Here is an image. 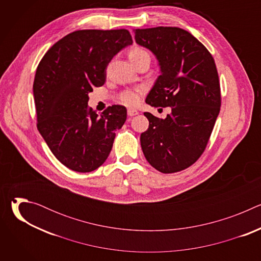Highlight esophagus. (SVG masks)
I'll list each match as a JSON object with an SVG mask.
<instances>
[{"mask_svg": "<svg viewBox=\"0 0 261 261\" xmlns=\"http://www.w3.org/2000/svg\"><path fill=\"white\" fill-rule=\"evenodd\" d=\"M127 114H128V116H129V117H133V116H136V115H138V111H137L136 109H132V108H129V109L127 110Z\"/></svg>", "mask_w": 261, "mask_h": 261, "instance_id": "34e87169", "label": "esophagus"}]
</instances>
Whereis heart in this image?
<instances>
[{"label": "heart", "instance_id": "obj_1", "mask_svg": "<svg viewBox=\"0 0 261 261\" xmlns=\"http://www.w3.org/2000/svg\"><path fill=\"white\" fill-rule=\"evenodd\" d=\"M128 57H129L130 61L132 62V64L136 65V63H138L140 60H142L143 58H146V57H150V56H148L146 50H144L140 47H133L129 50ZM140 94H141L140 91L127 90L120 94L119 100L127 106H135L140 101Z\"/></svg>", "mask_w": 261, "mask_h": 261}]
</instances>
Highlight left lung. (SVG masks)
Listing matches in <instances>:
<instances>
[{"label": "left lung", "instance_id": "8db88e82", "mask_svg": "<svg viewBox=\"0 0 261 261\" xmlns=\"http://www.w3.org/2000/svg\"><path fill=\"white\" fill-rule=\"evenodd\" d=\"M133 32L136 43L157 57L162 72L145 102L171 108L164 120L144 113L150 125L140 135L143 155L162 173L181 171L204 152L220 111L214 58L194 36L176 27Z\"/></svg>", "mask_w": 261, "mask_h": 261}]
</instances>
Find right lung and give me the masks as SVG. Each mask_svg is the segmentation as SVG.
<instances>
[{"label":"right lung","instance_id":"add662e5","mask_svg":"<svg viewBox=\"0 0 261 261\" xmlns=\"http://www.w3.org/2000/svg\"><path fill=\"white\" fill-rule=\"evenodd\" d=\"M132 43L126 29L79 30L55 43L37 67L33 84L37 129L69 169L91 172L113 148L127 109L108 106L98 116L88 106L89 93L104 85L111 59Z\"/></svg>","mask_w":261,"mask_h":261}]
</instances>
